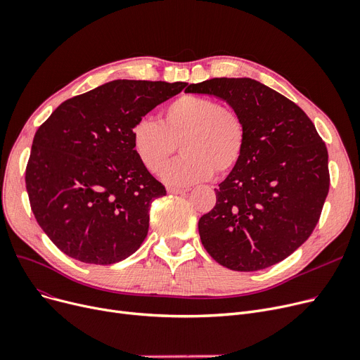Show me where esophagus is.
I'll list each match as a JSON object with an SVG mask.
<instances>
[{"label":"esophagus","instance_id":"esophagus-1","mask_svg":"<svg viewBox=\"0 0 360 360\" xmlns=\"http://www.w3.org/2000/svg\"><path fill=\"white\" fill-rule=\"evenodd\" d=\"M167 191H169L170 194H184V193L188 191V188H169Z\"/></svg>","mask_w":360,"mask_h":360}]
</instances>
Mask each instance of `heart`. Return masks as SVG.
<instances>
[{"label": "heart", "instance_id": "obj_1", "mask_svg": "<svg viewBox=\"0 0 360 360\" xmlns=\"http://www.w3.org/2000/svg\"><path fill=\"white\" fill-rule=\"evenodd\" d=\"M245 136V122L236 108L195 94L170 101L159 123L141 119L132 129L135 153L151 174L160 172L179 146L184 154L163 172V179L172 185L229 174L243 158Z\"/></svg>", "mask_w": 360, "mask_h": 360}]
</instances>
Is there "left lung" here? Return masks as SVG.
Masks as SVG:
<instances>
[{"mask_svg":"<svg viewBox=\"0 0 360 360\" xmlns=\"http://www.w3.org/2000/svg\"><path fill=\"white\" fill-rule=\"evenodd\" d=\"M185 92L225 100L247 129L240 163L198 221L201 244L232 271L284 260L314 232L330 191L328 150L315 124L283 94L250 77H213Z\"/></svg>","mask_w":360,"mask_h":360,"instance_id":"obj_1","label":"left lung"}]
</instances>
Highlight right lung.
Wrapping results in <instances>:
<instances>
[{"instance_id": "right-lung-1", "label": "right lung", "mask_w": 360, "mask_h": 360, "mask_svg": "<svg viewBox=\"0 0 360 360\" xmlns=\"http://www.w3.org/2000/svg\"><path fill=\"white\" fill-rule=\"evenodd\" d=\"M185 82L117 79L61 103L38 128L26 165L37 222L69 257L112 264L135 253L166 188L144 167L132 129Z\"/></svg>"}]
</instances>
